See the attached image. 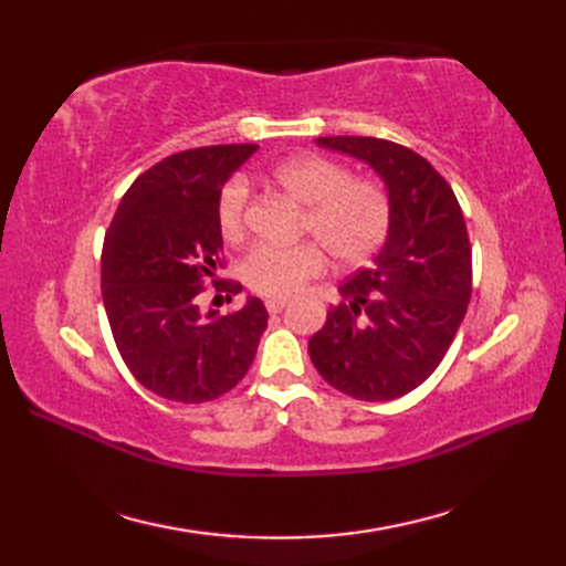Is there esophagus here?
<instances>
[{
  "instance_id": "1",
  "label": "esophagus",
  "mask_w": 566,
  "mask_h": 566,
  "mask_svg": "<svg viewBox=\"0 0 566 566\" xmlns=\"http://www.w3.org/2000/svg\"><path fill=\"white\" fill-rule=\"evenodd\" d=\"M264 306H268L270 314H282V311L286 308V298H282V296L268 298V302H264Z\"/></svg>"
}]
</instances>
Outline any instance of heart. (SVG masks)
<instances>
[{
  "instance_id": "heart-1",
  "label": "heart",
  "mask_w": 566,
  "mask_h": 566,
  "mask_svg": "<svg viewBox=\"0 0 566 566\" xmlns=\"http://www.w3.org/2000/svg\"><path fill=\"white\" fill-rule=\"evenodd\" d=\"M272 177L286 195L306 203L304 228L335 262H363L381 245L389 228V201L375 182L350 179L343 165L318 155L286 160ZM248 199V179L238 175L228 179L216 201V221L228 243L245 235ZM319 247L311 240L296 245L260 243L240 262V274L250 290L286 296L326 268V252Z\"/></svg>"
}]
</instances>
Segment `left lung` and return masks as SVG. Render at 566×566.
Returning <instances> with one entry per match:
<instances>
[{"label":"left lung","instance_id":"1","mask_svg":"<svg viewBox=\"0 0 566 566\" xmlns=\"http://www.w3.org/2000/svg\"><path fill=\"white\" fill-rule=\"evenodd\" d=\"M316 146L377 172L389 228L369 268L338 286L345 304L328 311L308 355L321 377L353 399H399L436 371L467 314L472 248L464 216L436 167L399 143L333 136Z\"/></svg>","mask_w":566,"mask_h":566}]
</instances>
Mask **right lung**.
Here are the masks:
<instances>
[{
  "mask_svg": "<svg viewBox=\"0 0 566 566\" xmlns=\"http://www.w3.org/2000/svg\"><path fill=\"white\" fill-rule=\"evenodd\" d=\"M255 150L195 148L153 165L128 187L104 238L102 296L116 347L143 387L163 399L203 403L231 391L268 328L258 296L226 316L197 304L203 280L221 268L216 201Z\"/></svg>",
  "mask_w": 566,
  "mask_h": 566,
  "instance_id": "add662e5",
  "label": "right lung"
}]
</instances>
